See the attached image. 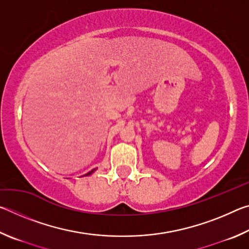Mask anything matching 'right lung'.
I'll use <instances>...</instances> for the list:
<instances>
[{
  "mask_svg": "<svg viewBox=\"0 0 249 249\" xmlns=\"http://www.w3.org/2000/svg\"><path fill=\"white\" fill-rule=\"evenodd\" d=\"M96 169H98V168H94V169H92L91 171H89V172H87V174L86 175H83L82 177H86V176H90V175H92V174H93V172L96 170Z\"/></svg>",
  "mask_w": 249,
  "mask_h": 249,
  "instance_id": "1",
  "label": "right lung"
}]
</instances>
